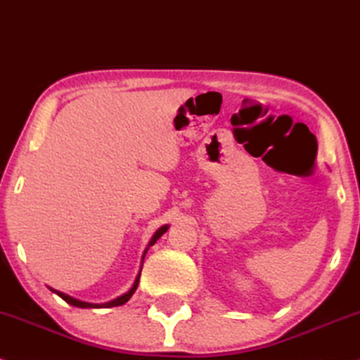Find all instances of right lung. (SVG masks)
Here are the masks:
<instances>
[{
	"label": "right lung",
	"mask_w": 360,
	"mask_h": 360,
	"mask_svg": "<svg viewBox=\"0 0 360 360\" xmlns=\"http://www.w3.org/2000/svg\"><path fill=\"white\" fill-rule=\"evenodd\" d=\"M167 224H164V226H161L158 229V231L154 233V236H153V240L149 241V246H153L155 241L159 240V238H161L164 233L167 231ZM149 246H147L146 248V251H144V257H146V253H147V250H149ZM144 257H142V259H144ZM142 270V268H141ZM139 278H141V274L137 275V278H136V281H134V285H132V288L129 290L127 293H124L122 297H119V298H115V300H112V302H107V304H89V302H80V300H77V298H73V297H70V295H67V293H62V292H58V290H53V288H50L51 292H55L56 295L58 297H62L65 302H67V304H70V305H73V307H80V309H110V307H119V305H124L125 302H129V298H131L132 295H134V292H136L137 290V285H139Z\"/></svg>",
	"instance_id": "right-lung-1"
}]
</instances>
